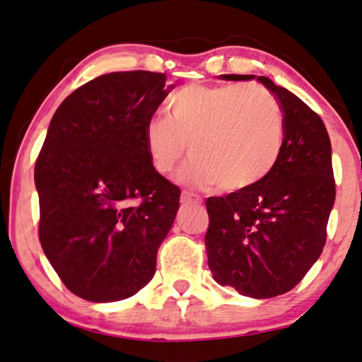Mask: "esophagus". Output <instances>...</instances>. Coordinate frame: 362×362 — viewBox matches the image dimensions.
Returning <instances> with one entry per match:
<instances>
[{
    "label": "esophagus",
    "mask_w": 362,
    "mask_h": 362,
    "mask_svg": "<svg viewBox=\"0 0 362 362\" xmlns=\"http://www.w3.org/2000/svg\"><path fill=\"white\" fill-rule=\"evenodd\" d=\"M180 202L184 204V205H190V204H199V197H195L194 194H190V192H182Z\"/></svg>",
    "instance_id": "obj_1"
}]
</instances>
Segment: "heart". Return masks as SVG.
I'll use <instances>...</instances> for the list:
<instances>
[{
  "mask_svg": "<svg viewBox=\"0 0 362 362\" xmlns=\"http://www.w3.org/2000/svg\"><path fill=\"white\" fill-rule=\"evenodd\" d=\"M167 108L170 120L152 117L144 128L145 148L160 175H168L190 150L194 158L178 182L192 187L221 182L223 190L237 192L262 182L277 163L284 117L264 86L190 85L173 93Z\"/></svg>",
  "mask_w": 362,
  "mask_h": 362,
  "instance_id": "b5f03b06",
  "label": "heart"
}]
</instances>
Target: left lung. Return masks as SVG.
I'll return each mask as SVG.
<instances>
[{
    "label": "left lung",
    "instance_id": "left-lung-1",
    "mask_svg": "<svg viewBox=\"0 0 362 362\" xmlns=\"http://www.w3.org/2000/svg\"><path fill=\"white\" fill-rule=\"evenodd\" d=\"M218 78H255L276 95L284 113L282 150L271 173L250 189L205 202V247L215 282L242 296L269 299L296 287L326 244L336 199L331 140L321 117L267 76Z\"/></svg>",
    "mask_w": 362,
    "mask_h": 362
}]
</instances>
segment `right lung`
<instances>
[{
    "label": "right lung",
    "instance_id": "obj_1",
    "mask_svg": "<svg viewBox=\"0 0 362 362\" xmlns=\"http://www.w3.org/2000/svg\"><path fill=\"white\" fill-rule=\"evenodd\" d=\"M175 85L115 71L63 100L35 165L43 252L73 294L134 296L152 281L180 189L155 172L144 128Z\"/></svg>",
    "mask_w": 362,
    "mask_h": 362
}]
</instances>
